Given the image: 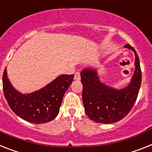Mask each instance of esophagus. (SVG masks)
<instances>
[{"label": "esophagus", "mask_w": 152, "mask_h": 152, "mask_svg": "<svg viewBox=\"0 0 152 152\" xmlns=\"http://www.w3.org/2000/svg\"><path fill=\"white\" fill-rule=\"evenodd\" d=\"M74 79H75L76 80H77V81L80 80V79H81V76H80V72H79V71H77V72H75V74H74Z\"/></svg>", "instance_id": "esophagus-1"}]
</instances>
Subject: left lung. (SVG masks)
I'll use <instances>...</instances> for the list:
<instances>
[{
    "label": "left lung",
    "instance_id": "obj_1",
    "mask_svg": "<svg viewBox=\"0 0 152 152\" xmlns=\"http://www.w3.org/2000/svg\"><path fill=\"white\" fill-rule=\"evenodd\" d=\"M124 48L134 52L135 70L129 85L117 90L102 83L96 69L85 68L80 72L83 102L86 115L94 122L113 124L123 119L137 100L141 83V71L137 52L130 45Z\"/></svg>",
    "mask_w": 152,
    "mask_h": 152
}]
</instances>
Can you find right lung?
Returning <instances> with one entry per match:
<instances>
[{
  "label": "right lung",
  "mask_w": 152,
  "mask_h": 152,
  "mask_svg": "<svg viewBox=\"0 0 152 152\" xmlns=\"http://www.w3.org/2000/svg\"><path fill=\"white\" fill-rule=\"evenodd\" d=\"M74 75H60L40 90L23 94L11 85L7 69L3 74V90L11 109L21 119L33 124L47 123L59 112L63 96L72 83Z\"/></svg>",
  "instance_id": "obj_1"
}]
</instances>
